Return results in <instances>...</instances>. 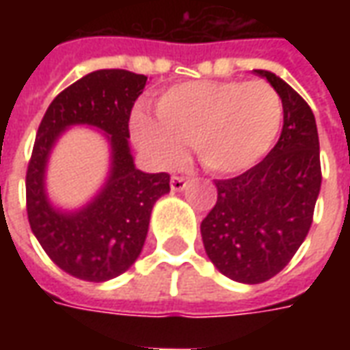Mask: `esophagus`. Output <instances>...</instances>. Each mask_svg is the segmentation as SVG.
I'll return each mask as SVG.
<instances>
[{"label": "esophagus", "instance_id": "esophagus-1", "mask_svg": "<svg viewBox=\"0 0 350 350\" xmlns=\"http://www.w3.org/2000/svg\"><path fill=\"white\" fill-rule=\"evenodd\" d=\"M187 183H189L187 178H183V176H172V180H170V189L183 191L185 187H187Z\"/></svg>", "mask_w": 350, "mask_h": 350}]
</instances>
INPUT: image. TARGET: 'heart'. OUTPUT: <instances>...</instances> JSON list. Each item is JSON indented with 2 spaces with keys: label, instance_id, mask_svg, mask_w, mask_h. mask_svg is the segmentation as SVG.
<instances>
[{
  "label": "heart",
  "instance_id": "heart-1",
  "mask_svg": "<svg viewBox=\"0 0 350 350\" xmlns=\"http://www.w3.org/2000/svg\"><path fill=\"white\" fill-rule=\"evenodd\" d=\"M155 118H133L137 144L172 167L195 144L202 167L230 176L250 170L270 152L283 123L279 93L264 82L202 80L170 88L155 100Z\"/></svg>",
  "mask_w": 350,
  "mask_h": 350
}]
</instances>
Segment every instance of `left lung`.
Wrapping results in <instances>:
<instances>
[{
    "label": "left lung",
    "mask_w": 350,
    "mask_h": 350,
    "mask_svg": "<svg viewBox=\"0 0 350 350\" xmlns=\"http://www.w3.org/2000/svg\"><path fill=\"white\" fill-rule=\"evenodd\" d=\"M279 93L283 129L258 165L215 180L217 202L200 223L208 258L227 278L257 285L291 262L313 223L321 191L315 116L285 80L255 69Z\"/></svg>",
    "instance_id": "1"
}]
</instances>
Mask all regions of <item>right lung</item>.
<instances>
[{
    "instance_id": "1",
    "label": "right lung",
    "mask_w": 350,
    "mask_h": 350,
    "mask_svg": "<svg viewBox=\"0 0 350 350\" xmlns=\"http://www.w3.org/2000/svg\"><path fill=\"white\" fill-rule=\"evenodd\" d=\"M148 77L125 69H100L65 88L50 103L35 138L26 174L29 227L44 253L72 278L108 281L131 268L142 251L157 198L170 191L167 172L146 174L133 163L129 118ZM71 124H92L107 133L113 163L105 187L77 213L49 204L44 172L51 148Z\"/></svg>"
}]
</instances>
